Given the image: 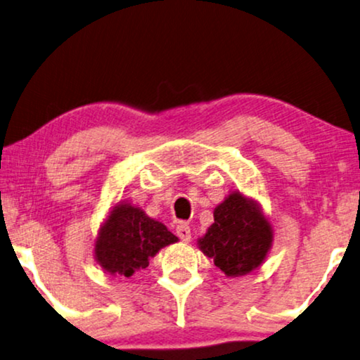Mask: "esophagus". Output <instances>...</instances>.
<instances>
[{
    "instance_id": "34e87169",
    "label": "esophagus",
    "mask_w": 360,
    "mask_h": 360,
    "mask_svg": "<svg viewBox=\"0 0 360 360\" xmlns=\"http://www.w3.org/2000/svg\"><path fill=\"white\" fill-rule=\"evenodd\" d=\"M175 233L181 240H185V243H188V240L191 239V229H190V226L185 223H180L179 226H176Z\"/></svg>"
}]
</instances>
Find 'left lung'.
Instances as JSON below:
<instances>
[{"mask_svg": "<svg viewBox=\"0 0 360 360\" xmlns=\"http://www.w3.org/2000/svg\"><path fill=\"white\" fill-rule=\"evenodd\" d=\"M272 239V226L259 205L234 191L214 208V223L198 245L228 277H239L264 262Z\"/></svg>", "mask_w": 360, "mask_h": 360, "instance_id": "obj_1", "label": "left lung"}]
</instances>
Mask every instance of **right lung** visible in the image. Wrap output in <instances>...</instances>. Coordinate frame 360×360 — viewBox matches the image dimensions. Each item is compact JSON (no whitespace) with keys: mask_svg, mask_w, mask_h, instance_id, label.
I'll list each match as a JSON object with an SVG mask.
<instances>
[{"mask_svg":"<svg viewBox=\"0 0 360 360\" xmlns=\"http://www.w3.org/2000/svg\"><path fill=\"white\" fill-rule=\"evenodd\" d=\"M176 240V236L141 208L120 203L101 226L95 257L105 272L129 278L137 270L146 269L162 248Z\"/></svg>","mask_w":360,"mask_h":360,"instance_id":"obj_1","label":"right lung"}]
</instances>
